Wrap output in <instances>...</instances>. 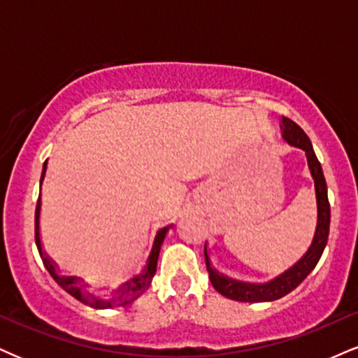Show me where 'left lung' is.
Masks as SVG:
<instances>
[{
	"mask_svg": "<svg viewBox=\"0 0 358 358\" xmlns=\"http://www.w3.org/2000/svg\"><path fill=\"white\" fill-rule=\"evenodd\" d=\"M280 130H282V138L290 146L303 150L307 155L308 170L313 178V185H315V200H317V227L315 234H313L312 243L303 257L300 258L296 264H294L290 268L285 270L283 273L277 275V277L268 280L264 283H252V282H242L231 277H227L225 273L218 272L215 268L212 260H210L208 243H205V262L206 270H208L210 280L212 285L218 294L230 300H236V302H273V300L282 299L292 290H295L308 273L315 268V265L320 260L322 253H324L327 240H329V230H330V203L329 195H327V183L324 171H322L320 162L317 160V155L313 152V146L310 143V138L305 135V131L299 127L295 122L282 116L280 120Z\"/></svg>",
	"mask_w": 358,
	"mask_h": 358,
	"instance_id": "obj_1",
	"label": "left lung"
}]
</instances>
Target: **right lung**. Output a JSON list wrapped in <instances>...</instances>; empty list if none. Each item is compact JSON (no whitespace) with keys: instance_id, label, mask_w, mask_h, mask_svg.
<instances>
[{"instance_id":"obj_1","label":"right lung","mask_w":358,"mask_h":358,"mask_svg":"<svg viewBox=\"0 0 358 358\" xmlns=\"http://www.w3.org/2000/svg\"><path fill=\"white\" fill-rule=\"evenodd\" d=\"M46 168H48V160L43 163V173H41V180H40V196H38V203H36V212H34V240H36V247L38 252H40V257L43 260V265L46 266L51 277L59 287L63 288L64 292H68L71 296H75L76 300H80L81 303L90 305L93 308H113V307H123V305H128L131 302H135L138 296H141L148 290L150 283H152V278L155 272H157V264H158V255H160V248L163 240L170 230L171 225H166L160 228L155 235L153 243H152V250H150L148 258H146L145 266L141 268L140 273L133 275L131 278H128L127 282H123L118 288H115L111 292L110 299H103V296H96L92 292L88 290V283L85 282L83 278L80 277H73V275H62L59 273L58 265L53 258L48 257V253L45 252L43 248V242H41V231H40V220H41V187L43 182H45L46 176Z\"/></svg>"}]
</instances>
